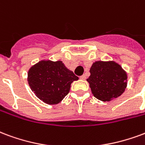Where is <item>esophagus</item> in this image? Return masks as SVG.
<instances>
[{"label": "esophagus", "instance_id": "esophagus-1", "mask_svg": "<svg viewBox=\"0 0 145 145\" xmlns=\"http://www.w3.org/2000/svg\"><path fill=\"white\" fill-rule=\"evenodd\" d=\"M80 79H81V80H82V81H84V80L86 79V77H85V75H82L80 77Z\"/></svg>", "mask_w": 145, "mask_h": 145}]
</instances>
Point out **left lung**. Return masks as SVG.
I'll use <instances>...</instances> for the list:
<instances>
[{"label":"left lung","instance_id":"8db88e82","mask_svg":"<svg viewBox=\"0 0 145 145\" xmlns=\"http://www.w3.org/2000/svg\"><path fill=\"white\" fill-rule=\"evenodd\" d=\"M87 79L93 95L101 101L120 97L127 85V72L114 61H97L90 68Z\"/></svg>","mask_w":145,"mask_h":145}]
</instances>
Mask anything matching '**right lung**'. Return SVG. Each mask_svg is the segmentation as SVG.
<instances>
[{
  "mask_svg": "<svg viewBox=\"0 0 145 145\" xmlns=\"http://www.w3.org/2000/svg\"><path fill=\"white\" fill-rule=\"evenodd\" d=\"M78 77L61 61L41 60L30 67L27 81L32 91L45 104L57 105L70 91L73 81Z\"/></svg>",
  "mask_w": 145,
  "mask_h": 145,
  "instance_id": "right-lung-1",
  "label": "right lung"
}]
</instances>
